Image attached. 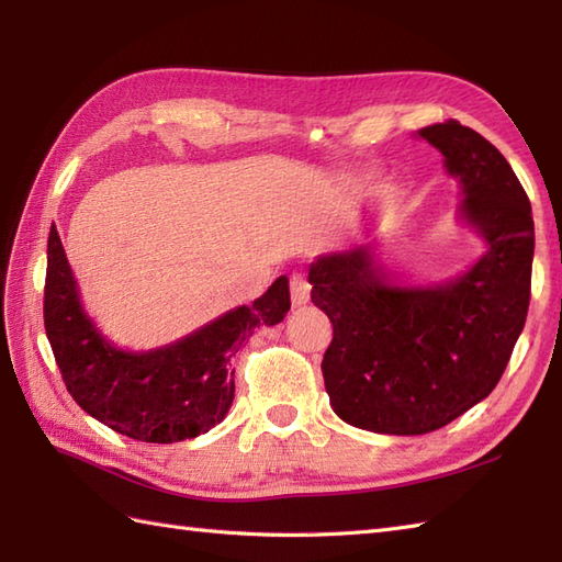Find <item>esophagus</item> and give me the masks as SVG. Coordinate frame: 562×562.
Listing matches in <instances>:
<instances>
[{
  "mask_svg": "<svg viewBox=\"0 0 562 562\" xmlns=\"http://www.w3.org/2000/svg\"><path fill=\"white\" fill-rule=\"evenodd\" d=\"M290 292H292V304L294 306H304V304H308V300H312V284L306 282L302 272H292Z\"/></svg>",
  "mask_w": 562,
  "mask_h": 562,
  "instance_id": "1",
  "label": "esophagus"
}]
</instances>
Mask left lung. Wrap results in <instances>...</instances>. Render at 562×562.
Instances as JSON below:
<instances>
[{"instance_id": "8db88e82", "label": "left lung", "mask_w": 562, "mask_h": 562, "mask_svg": "<svg viewBox=\"0 0 562 562\" xmlns=\"http://www.w3.org/2000/svg\"><path fill=\"white\" fill-rule=\"evenodd\" d=\"M459 178L487 254L435 288H396L369 246L321 256L312 302L333 324L321 362L333 411L381 435H425L491 396L531 300V202L507 159L459 121L417 130Z\"/></svg>"}]
</instances>
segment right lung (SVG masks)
Here are the masks:
<instances>
[{
	"mask_svg": "<svg viewBox=\"0 0 562 562\" xmlns=\"http://www.w3.org/2000/svg\"><path fill=\"white\" fill-rule=\"evenodd\" d=\"M290 306L282 274L254 306L226 312L183 340L149 352L117 350L83 314L55 226L47 236L43 318L59 374L83 411L130 439L171 445L222 423L234 401L236 352L258 328L280 324Z\"/></svg>",
	"mask_w": 562,
	"mask_h": 562,
	"instance_id": "right-lung-1",
	"label": "right lung"
}]
</instances>
